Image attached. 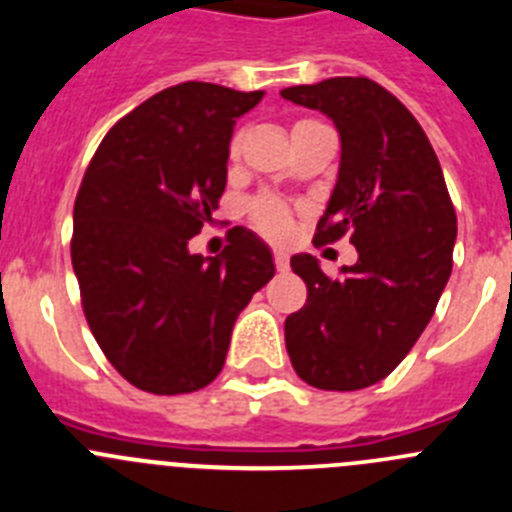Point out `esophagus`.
I'll return each instance as SVG.
<instances>
[{"label": "esophagus", "mask_w": 512, "mask_h": 512, "mask_svg": "<svg viewBox=\"0 0 512 512\" xmlns=\"http://www.w3.org/2000/svg\"><path fill=\"white\" fill-rule=\"evenodd\" d=\"M274 264H277V271H287L289 269V256L284 251L274 253Z\"/></svg>", "instance_id": "34e87169"}]
</instances>
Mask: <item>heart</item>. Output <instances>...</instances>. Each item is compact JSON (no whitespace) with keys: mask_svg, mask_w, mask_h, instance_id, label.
<instances>
[{"mask_svg":"<svg viewBox=\"0 0 512 512\" xmlns=\"http://www.w3.org/2000/svg\"><path fill=\"white\" fill-rule=\"evenodd\" d=\"M315 125H320V122L297 120L295 125H292V135L302 133V130H307V128H315ZM238 146H241V140L235 138L233 146H230V153H233V156L238 153ZM251 217H253V223H256V228H259L264 235H269V238H274V241H282V238H287L289 228H292V217H289L287 205L279 200H274V197H259V200L253 202Z\"/></svg>","mask_w":512,"mask_h":512,"instance_id":"1","label":"heart"}]
</instances>
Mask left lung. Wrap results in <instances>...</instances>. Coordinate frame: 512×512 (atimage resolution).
<instances>
[{
  "instance_id": "8db88e82",
  "label": "left lung",
  "mask_w": 512,
  "mask_h": 512,
  "mask_svg": "<svg viewBox=\"0 0 512 512\" xmlns=\"http://www.w3.org/2000/svg\"><path fill=\"white\" fill-rule=\"evenodd\" d=\"M323 112L341 135L336 187L315 243L351 233L354 266L330 279L310 253L292 256L307 302L284 323L295 372L318 390L377 384L431 323L451 277L456 212L431 140L395 94L364 76L282 89Z\"/></svg>"
}]
</instances>
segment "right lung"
<instances>
[{
  "label": "right lung",
  "mask_w": 512,
  "mask_h": 512,
  "mask_svg": "<svg viewBox=\"0 0 512 512\" xmlns=\"http://www.w3.org/2000/svg\"><path fill=\"white\" fill-rule=\"evenodd\" d=\"M261 97L205 81L164 89L104 135L84 174L71 241L81 305L138 390L207 387L238 315L274 277L271 248L246 228L215 259L189 251L225 192L235 120Z\"/></svg>",
  "instance_id": "add662e5"
}]
</instances>
